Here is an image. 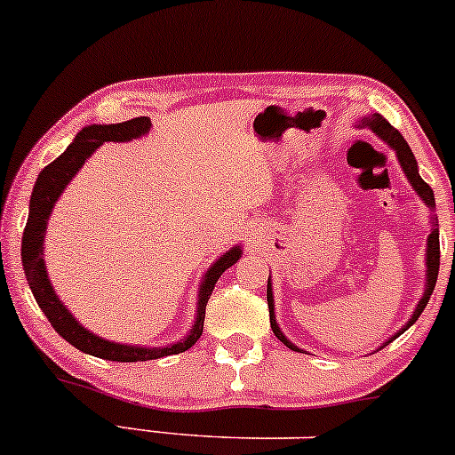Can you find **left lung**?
I'll use <instances>...</instances> for the list:
<instances>
[{"instance_id": "obj_1", "label": "left lung", "mask_w": 455, "mask_h": 455, "mask_svg": "<svg viewBox=\"0 0 455 455\" xmlns=\"http://www.w3.org/2000/svg\"><path fill=\"white\" fill-rule=\"evenodd\" d=\"M360 124H363V127H369L371 131H373V133H377V138L384 140L386 144L390 146L394 152H396L398 163H401L403 172H404V175H407L409 182H411L413 190H415V193L419 195V199L424 201V204L430 207V212H435V207H436V204H435V193H432L430 186L426 184L424 180H421V175H419V172H418V161H415V156H413L411 148H409V144H407V141H404L403 135L398 133V131L394 129L392 124L387 123V120H386L384 116H381V114H373V116L363 118V120H360ZM436 220H439V218H436V216L432 218V231H430V235H428V242H426V290H424V297L419 299L418 307H415L413 315L409 317L407 324H404V326L401 328V331L396 332V335H392L390 339H387L386 343H381V347L390 346V343L394 341V339L401 337L403 332L407 331L409 326H413V324H415V320H418V317L421 315V311H424V309H426V305H428L432 290H435L436 277H439V260H441V248H439V224H436ZM267 305H269L271 331L275 332V337L280 339V341L283 343V346L292 349V352H303V349H299L297 346H294L292 341H290V339H286V335H283V332L280 331V326H277V322H275V303H273L271 277H269V282H267ZM381 347H379V349H381Z\"/></svg>"}]
</instances>
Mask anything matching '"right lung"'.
<instances>
[{
    "label": "right lung",
    "mask_w": 455,
    "mask_h": 455,
    "mask_svg": "<svg viewBox=\"0 0 455 455\" xmlns=\"http://www.w3.org/2000/svg\"><path fill=\"white\" fill-rule=\"evenodd\" d=\"M152 123L148 116H138L124 120L118 124H89L76 135L74 141L68 146V150L63 152L57 161H52L51 165L42 169V173L37 175V182L34 186V193H31L29 201V218H27V227L23 233V248H20V256H23V269L29 282L31 292L44 311V315L48 317L54 331L61 335L65 341L71 343L80 352L97 355L103 360H116V363H144V360H156L163 355H172L186 352L188 347H193L196 339L204 332V320H205V305L212 297V290L216 286V282L220 280V275L228 267H233L235 262L242 259V248L235 245L222 254L213 265L207 269L199 288V303H196V317L195 324L190 328V332L184 339H180L178 343L165 347H138V346H124V343H114L108 339H101L92 335L89 328H84L69 314L68 307L63 305V300L57 297L51 280H48L46 265H44V235H46L48 218L57 199L61 196L65 186L69 184V180L80 172V167L84 165V161L92 152L100 148L103 141H131L135 138H141L150 131Z\"/></svg>",
    "instance_id": "add662e5"
}]
</instances>
